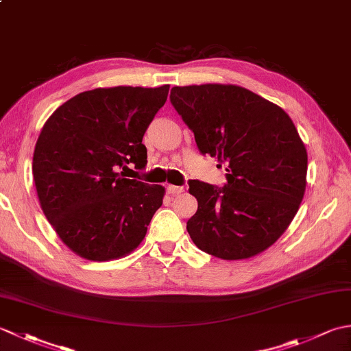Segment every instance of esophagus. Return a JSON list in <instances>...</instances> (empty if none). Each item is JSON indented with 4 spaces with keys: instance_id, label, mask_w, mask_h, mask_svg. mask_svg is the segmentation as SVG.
<instances>
[{
    "instance_id": "obj_1",
    "label": "esophagus",
    "mask_w": 351,
    "mask_h": 351,
    "mask_svg": "<svg viewBox=\"0 0 351 351\" xmlns=\"http://www.w3.org/2000/svg\"><path fill=\"white\" fill-rule=\"evenodd\" d=\"M182 191H184V187H178V185H169V187H167V193L170 196H176Z\"/></svg>"
}]
</instances>
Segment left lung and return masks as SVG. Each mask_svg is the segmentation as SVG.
Masks as SVG:
<instances>
[{"mask_svg": "<svg viewBox=\"0 0 351 351\" xmlns=\"http://www.w3.org/2000/svg\"><path fill=\"white\" fill-rule=\"evenodd\" d=\"M170 102L199 151L226 164V185L190 181L197 211L187 230L200 250L226 261L270 247L299 211L308 152L279 106L235 84L176 86Z\"/></svg>", "mask_w": 351, "mask_h": 351, "instance_id": "obj_1", "label": "left lung"}]
</instances>
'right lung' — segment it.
<instances>
[{"instance_id":"obj_1","label":"right lung","mask_w":351,"mask_h":351,"mask_svg":"<svg viewBox=\"0 0 351 351\" xmlns=\"http://www.w3.org/2000/svg\"><path fill=\"white\" fill-rule=\"evenodd\" d=\"M169 87L93 88L66 101L45 122L33 155L37 197L78 256L119 259L143 241L166 190L126 180L121 170L146 166L141 140Z\"/></svg>"}]
</instances>
